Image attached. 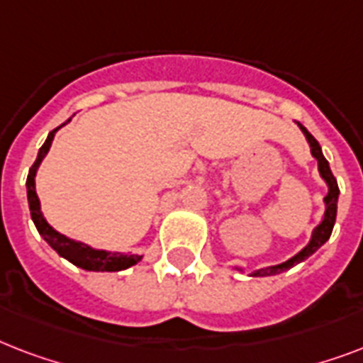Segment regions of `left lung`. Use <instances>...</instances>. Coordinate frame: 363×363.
Wrapping results in <instances>:
<instances>
[{
    "mask_svg": "<svg viewBox=\"0 0 363 363\" xmlns=\"http://www.w3.org/2000/svg\"><path fill=\"white\" fill-rule=\"evenodd\" d=\"M298 125L301 128V131L305 133V137H307V141H309L311 152H313V156L318 160V171H320L322 179L328 182V196L324 198V201H326V213H324V218H322L320 224L315 228V232H313V238H311L309 245H307V247H305L301 252H298L296 256H294V258H290L288 262H284V264L271 265V267H264V269L252 271V273H250V277L277 275V273H281V271L290 269V267H294V265L299 264V262H303V259L309 258L313 252H316V250H318V248H320L322 245L328 241V239H330V235H332L333 224H335V216H337V198H339L337 181H335V177H333L332 169H330L328 160L324 158V154H322V148H320V145H318V141H316L315 137L311 135L305 125H301L299 122H298Z\"/></svg>",
    "mask_w": 363,
    "mask_h": 363,
    "instance_id": "8db88e82",
    "label": "left lung"
}]
</instances>
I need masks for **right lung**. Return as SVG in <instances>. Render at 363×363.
I'll return each instance as SVG.
<instances>
[{"mask_svg":"<svg viewBox=\"0 0 363 363\" xmlns=\"http://www.w3.org/2000/svg\"><path fill=\"white\" fill-rule=\"evenodd\" d=\"M58 130V128H56ZM56 130H52L48 133L47 141L43 143V147L39 148V154H37V160L33 162V165L30 167V173H28V181H26V186H28V203H30V213L31 220L35 224L37 232L41 233L43 239L50 245V247L64 256L65 259H69L71 264L79 265L82 269L88 271H122L128 269L131 265H135L141 256L137 254H122V252H107V250H96V248L88 247L84 242L73 241V239L65 238L62 233H58L54 230L41 213V205H39V198L35 194V173L37 167L41 164V160L47 156L48 148L52 145L54 133Z\"/></svg>","mask_w":363,"mask_h":363,"instance_id":"right-lung-1","label":"right lung"}]
</instances>
